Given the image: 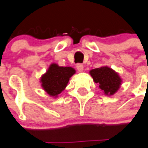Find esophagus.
Segmentation results:
<instances>
[{
    "instance_id": "obj_1",
    "label": "esophagus",
    "mask_w": 148,
    "mask_h": 148,
    "mask_svg": "<svg viewBox=\"0 0 148 148\" xmlns=\"http://www.w3.org/2000/svg\"><path fill=\"white\" fill-rule=\"evenodd\" d=\"M76 67L78 71H80V72L83 71V70H84L83 64H77L76 65Z\"/></svg>"
}]
</instances>
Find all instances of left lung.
<instances>
[{"label": "left lung", "instance_id": "8db88e82", "mask_svg": "<svg viewBox=\"0 0 148 148\" xmlns=\"http://www.w3.org/2000/svg\"><path fill=\"white\" fill-rule=\"evenodd\" d=\"M90 74L106 95H114L121 84L122 80L119 74L107 66L91 70Z\"/></svg>", "mask_w": 148, "mask_h": 148}]
</instances>
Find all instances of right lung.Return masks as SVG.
<instances>
[{
  "instance_id": "add662e5",
  "label": "right lung",
  "mask_w": 148,
  "mask_h": 148,
  "mask_svg": "<svg viewBox=\"0 0 148 148\" xmlns=\"http://www.w3.org/2000/svg\"><path fill=\"white\" fill-rule=\"evenodd\" d=\"M76 71L71 67H60L51 64L45 74L40 77L43 89L51 97H58L67 87L71 77Z\"/></svg>"
}]
</instances>
